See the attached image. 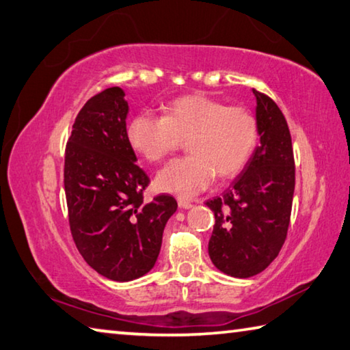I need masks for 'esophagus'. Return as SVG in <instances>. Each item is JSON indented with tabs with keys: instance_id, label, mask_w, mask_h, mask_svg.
<instances>
[{
	"instance_id": "1",
	"label": "esophagus",
	"mask_w": 350,
	"mask_h": 350,
	"mask_svg": "<svg viewBox=\"0 0 350 350\" xmlns=\"http://www.w3.org/2000/svg\"><path fill=\"white\" fill-rule=\"evenodd\" d=\"M178 206H180V209H191L193 204L191 203V201H187L185 198H178Z\"/></svg>"
}]
</instances>
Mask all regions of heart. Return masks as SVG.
<instances>
[{"label":"heart","mask_w":350,"mask_h":350,"mask_svg":"<svg viewBox=\"0 0 350 350\" xmlns=\"http://www.w3.org/2000/svg\"><path fill=\"white\" fill-rule=\"evenodd\" d=\"M127 139L150 163L167 158L186 141L191 155L158 172V191L191 198L211 185L213 175L240 174L258 143V122L250 110L206 96L186 95L164 107L163 118L141 112L127 126Z\"/></svg>","instance_id":"b5f03b06"}]
</instances>
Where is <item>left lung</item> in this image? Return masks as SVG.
<instances>
[{
	"label": "left lung",
	"instance_id": "1",
	"mask_svg": "<svg viewBox=\"0 0 350 350\" xmlns=\"http://www.w3.org/2000/svg\"><path fill=\"white\" fill-rule=\"evenodd\" d=\"M260 146L223 195L206 201L215 215L209 256L235 278L260 273L277 258L291 223L295 161L283 112L254 89Z\"/></svg>",
	"mask_w": 350,
	"mask_h": 350
}]
</instances>
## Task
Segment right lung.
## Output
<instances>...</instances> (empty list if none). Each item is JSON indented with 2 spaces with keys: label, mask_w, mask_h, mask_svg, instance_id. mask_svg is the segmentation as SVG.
Here are the masks:
<instances>
[{
  "label": "right lung",
  "mask_w": 350,
  "mask_h": 350,
  "mask_svg": "<svg viewBox=\"0 0 350 350\" xmlns=\"http://www.w3.org/2000/svg\"><path fill=\"white\" fill-rule=\"evenodd\" d=\"M124 92L109 88L84 104L66 144L64 191L78 252L113 281L143 277L155 266L163 232L176 200L146 203L149 176L127 139Z\"/></svg>",
  "instance_id": "1"
}]
</instances>
